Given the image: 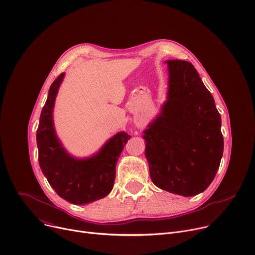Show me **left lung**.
I'll use <instances>...</instances> for the list:
<instances>
[{
  "label": "left lung",
  "mask_w": 255,
  "mask_h": 255,
  "mask_svg": "<svg viewBox=\"0 0 255 255\" xmlns=\"http://www.w3.org/2000/svg\"><path fill=\"white\" fill-rule=\"evenodd\" d=\"M165 63L166 101L144 130L145 155L155 186L189 197L205 191L220 167L222 120L195 67L183 60Z\"/></svg>",
  "instance_id": "1"
}]
</instances>
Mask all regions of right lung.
<instances>
[{"label": "right lung", "mask_w": 255, "mask_h": 255, "mask_svg": "<svg viewBox=\"0 0 255 255\" xmlns=\"http://www.w3.org/2000/svg\"><path fill=\"white\" fill-rule=\"evenodd\" d=\"M65 73L50 87L36 130L38 163L51 187L64 200L83 205L107 196L114 184L116 162L130 135L120 131L110 138L96 154L75 158L58 139L53 122L56 96Z\"/></svg>", "instance_id": "1"}]
</instances>
